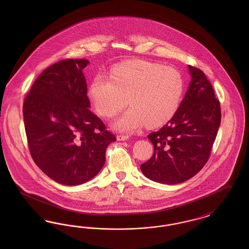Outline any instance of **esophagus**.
Here are the masks:
<instances>
[{
  "label": "esophagus",
  "mask_w": 249,
  "mask_h": 249,
  "mask_svg": "<svg viewBox=\"0 0 249 249\" xmlns=\"http://www.w3.org/2000/svg\"><path fill=\"white\" fill-rule=\"evenodd\" d=\"M117 139H118L119 141H126V140L129 139V136H128V135H123V134H118Z\"/></svg>",
  "instance_id": "1"
}]
</instances>
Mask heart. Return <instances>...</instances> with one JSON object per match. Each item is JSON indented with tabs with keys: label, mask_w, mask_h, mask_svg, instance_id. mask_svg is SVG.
I'll return each instance as SVG.
<instances>
[{
	"label": "heart",
	"mask_w": 249,
	"mask_h": 249,
	"mask_svg": "<svg viewBox=\"0 0 249 249\" xmlns=\"http://www.w3.org/2000/svg\"><path fill=\"white\" fill-rule=\"evenodd\" d=\"M184 91V78L178 69L148 60H130L117 65L110 77L97 74L89 95L99 115L112 118L127 105L130 108L114 128L131 132L146 124L160 127L176 114Z\"/></svg>",
	"instance_id": "b5f03b06"
}]
</instances>
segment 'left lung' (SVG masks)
I'll use <instances>...</instances> for the list:
<instances>
[{"instance_id": "obj_1", "label": "left lung", "mask_w": 249, "mask_h": 249, "mask_svg": "<svg viewBox=\"0 0 249 249\" xmlns=\"http://www.w3.org/2000/svg\"><path fill=\"white\" fill-rule=\"evenodd\" d=\"M191 82L174 117L147 135L152 157L140 166L150 180L174 185L194 177L210 158L221 121L220 103L204 72L189 65Z\"/></svg>"}]
</instances>
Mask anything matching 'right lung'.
<instances>
[{"mask_svg": "<svg viewBox=\"0 0 249 249\" xmlns=\"http://www.w3.org/2000/svg\"><path fill=\"white\" fill-rule=\"evenodd\" d=\"M86 59L52 64L36 78L23 104L30 153L48 178L66 186L90 180L106 162L116 136L89 108Z\"/></svg>", "mask_w": 249, "mask_h": 249, "instance_id": "obj_1", "label": "right lung"}]
</instances>
